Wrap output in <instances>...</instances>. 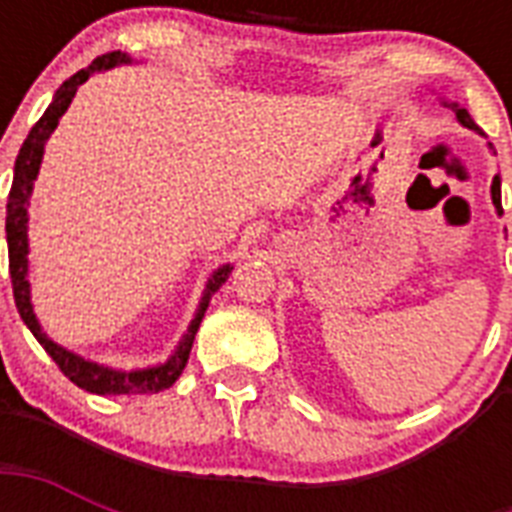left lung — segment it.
<instances>
[{
    "mask_svg": "<svg viewBox=\"0 0 512 512\" xmlns=\"http://www.w3.org/2000/svg\"><path fill=\"white\" fill-rule=\"evenodd\" d=\"M452 108L454 111H457V119H460L462 124H465V127H470V130H476V132H481L476 127V122H473V119H470V114L468 111H465V108H457V103H452ZM492 201H494V207H497V212H502V199H500V175H494V180H492Z\"/></svg>",
    "mask_w": 512,
    "mask_h": 512,
    "instance_id": "obj_1",
    "label": "left lung"
}]
</instances>
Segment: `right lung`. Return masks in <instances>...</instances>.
Masks as SVG:
<instances>
[{
    "mask_svg": "<svg viewBox=\"0 0 512 512\" xmlns=\"http://www.w3.org/2000/svg\"><path fill=\"white\" fill-rule=\"evenodd\" d=\"M130 55L122 50L106 52L95 58L87 68L76 71L71 79L60 84L55 98H52L50 108L44 111V116L31 127L28 138L23 140L20 146V154L15 159V175H12V188L10 199H7V249H10V279H12V295H15V305H18L20 319L26 321V327L31 329V335L39 340L50 358L58 364V369L66 374L68 380L79 385L82 390H90V393H98V396H130V393H159V390H167L172 382L180 377V372L185 369V361H188V353H191L193 337H196V329H199L201 319H204V311H207L209 297L215 295L217 289L223 287L225 279L231 276L233 265H223L217 268L207 281V289H204V297H201L199 311H196V319L191 321L188 327V335L180 340V345L175 348L167 364L148 366V369H135V372H119V369H111V366H100L95 361H87V358L76 356L71 350L60 348L58 342H52L50 337L44 335L39 321L34 316V305H31V292H28V199H31V191H34V180L39 175V164H42L44 143L50 138L55 127H58L60 116L66 114V108L71 106L79 84H84L95 71H106V68L122 66V63H130Z\"/></svg>",
    "mask_w": 512,
    "mask_h": 512,
    "instance_id": "obj_1",
    "label": "right lung"
}]
</instances>
